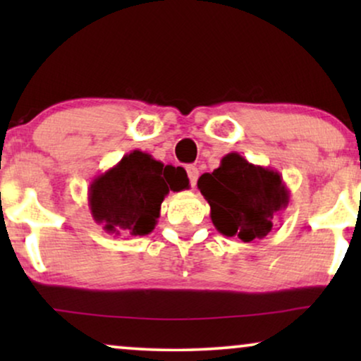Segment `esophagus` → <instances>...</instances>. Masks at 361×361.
Here are the masks:
<instances>
[{"label": "esophagus", "mask_w": 361, "mask_h": 361, "mask_svg": "<svg viewBox=\"0 0 361 361\" xmlns=\"http://www.w3.org/2000/svg\"><path fill=\"white\" fill-rule=\"evenodd\" d=\"M187 171V176H189V180H190V185L195 187L197 184V179H199V169H197L195 166H187L185 167Z\"/></svg>", "instance_id": "obj_1"}]
</instances>
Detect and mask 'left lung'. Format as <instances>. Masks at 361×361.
<instances>
[{
  "mask_svg": "<svg viewBox=\"0 0 361 361\" xmlns=\"http://www.w3.org/2000/svg\"><path fill=\"white\" fill-rule=\"evenodd\" d=\"M197 187L209 202L215 228L245 243L264 238L273 228L274 215L289 204L283 176L251 164L238 152L221 157L214 172L200 176Z\"/></svg>",
  "mask_w": 361,
  "mask_h": 361,
  "instance_id": "left-lung-1",
  "label": "left lung"
}]
</instances>
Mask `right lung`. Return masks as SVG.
Listing matches in <instances>:
<instances>
[{
    "label": "right lung",
    "instance_id": "obj_1",
    "mask_svg": "<svg viewBox=\"0 0 361 361\" xmlns=\"http://www.w3.org/2000/svg\"><path fill=\"white\" fill-rule=\"evenodd\" d=\"M184 189H189L184 171L164 167L147 152L135 149L93 179L88 207L106 233L145 236L154 230L169 190Z\"/></svg>",
    "mask_w": 361,
    "mask_h": 361
}]
</instances>
